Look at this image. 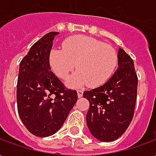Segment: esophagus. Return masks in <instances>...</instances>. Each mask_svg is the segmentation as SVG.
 Returning <instances> with one entry per match:
<instances>
[{"instance_id": "34e87169", "label": "esophagus", "mask_w": 156, "mask_h": 156, "mask_svg": "<svg viewBox=\"0 0 156 156\" xmlns=\"http://www.w3.org/2000/svg\"><path fill=\"white\" fill-rule=\"evenodd\" d=\"M78 98H81L82 96H83V92L82 91V90H78Z\"/></svg>"}]
</instances>
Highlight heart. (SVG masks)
I'll return each instance as SVG.
<instances>
[{
  "label": "heart",
  "mask_w": 156,
  "mask_h": 156,
  "mask_svg": "<svg viewBox=\"0 0 156 156\" xmlns=\"http://www.w3.org/2000/svg\"><path fill=\"white\" fill-rule=\"evenodd\" d=\"M49 64L58 78L65 79L76 67L78 71L67 81L70 88L89 84L101 86L114 74L118 65V53L114 48L87 36H74L65 39L62 49L52 48Z\"/></svg>",
  "instance_id": "1"
}]
</instances>
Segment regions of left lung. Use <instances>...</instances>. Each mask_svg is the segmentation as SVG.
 Listing matches in <instances>:
<instances>
[{"instance_id":"8db88e82","label":"left lung","mask_w":156,"mask_h":156,"mask_svg":"<svg viewBox=\"0 0 156 156\" xmlns=\"http://www.w3.org/2000/svg\"><path fill=\"white\" fill-rule=\"evenodd\" d=\"M119 68L98 88L83 92L89 102L86 121L97 140L110 142L119 138L133 119L137 97L138 78L133 59L119 48Z\"/></svg>"}]
</instances>
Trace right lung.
I'll return each mask as SVG.
<instances>
[{
  "label": "right lung",
  "instance_id": "right-lung-1",
  "mask_svg": "<svg viewBox=\"0 0 156 156\" xmlns=\"http://www.w3.org/2000/svg\"><path fill=\"white\" fill-rule=\"evenodd\" d=\"M58 32L44 35L20 62L16 86L19 116L26 128L38 137L55 134L78 100L76 90L67 89L51 71L49 53Z\"/></svg>",
  "mask_w": 156,
  "mask_h": 156
}]
</instances>
